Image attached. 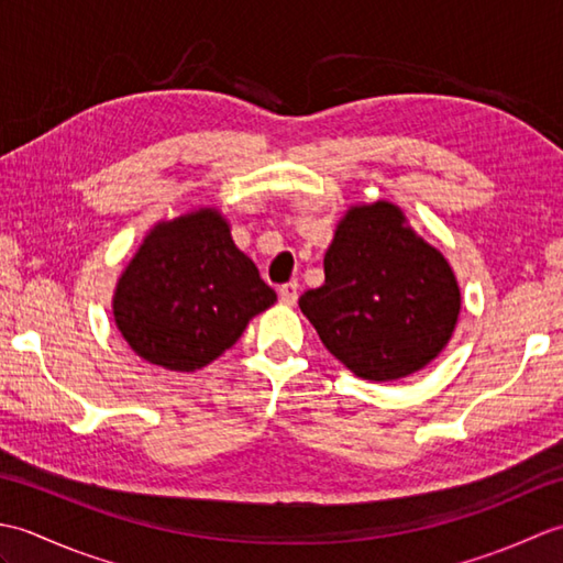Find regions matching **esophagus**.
<instances>
[{"label":"esophagus","instance_id":"esophagus-1","mask_svg":"<svg viewBox=\"0 0 563 563\" xmlns=\"http://www.w3.org/2000/svg\"><path fill=\"white\" fill-rule=\"evenodd\" d=\"M297 290H300V285H297L295 280H292V283H285V285H280V290H278L280 302H283V305H288V307H292V305L297 302Z\"/></svg>","mask_w":563,"mask_h":563}]
</instances>
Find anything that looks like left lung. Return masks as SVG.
Wrapping results in <instances>:
<instances>
[{
	"mask_svg": "<svg viewBox=\"0 0 563 563\" xmlns=\"http://www.w3.org/2000/svg\"><path fill=\"white\" fill-rule=\"evenodd\" d=\"M327 280L300 297L329 353L363 379L394 382L445 349L460 285L438 249L387 200L353 206L324 256Z\"/></svg>",
	"mask_w": 563,
	"mask_h": 563,
	"instance_id": "1",
	"label": "left lung"
}]
</instances>
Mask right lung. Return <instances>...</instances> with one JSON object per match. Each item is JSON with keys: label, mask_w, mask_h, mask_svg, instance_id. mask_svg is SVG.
Instances as JSON below:
<instances>
[{"label": "right lung", "mask_w": 563, "mask_h": 563, "mask_svg": "<svg viewBox=\"0 0 563 563\" xmlns=\"http://www.w3.org/2000/svg\"><path fill=\"white\" fill-rule=\"evenodd\" d=\"M275 290L236 249L218 210L154 224L113 295L115 327L142 361L194 373L242 336Z\"/></svg>", "instance_id": "add662e5"}]
</instances>
